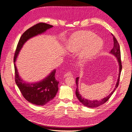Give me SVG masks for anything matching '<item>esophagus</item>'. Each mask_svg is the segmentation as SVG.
<instances>
[{
  "label": "esophagus",
  "mask_w": 132,
  "mask_h": 132,
  "mask_svg": "<svg viewBox=\"0 0 132 132\" xmlns=\"http://www.w3.org/2000/svg\"><path fill=\"white\" fill-rule=\"evenodd\" d=\"M65 77H73V74L71 72H67L65 75H64Z\"/></svg>",
  "instance_id": "obj_1"
}]
</instances>
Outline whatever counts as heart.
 Instances as JSON below:
<instances>
[{
  "mask_svg": "<svg viewBox=\"0 0 132 132\" xmlns=\"http://www.w3.org/2000/svg\"><path fill=\"white\" fill-rule=\"evenodd\" d=\"M95 36V34L90 31L76 32L68 42L67 49L69 52L77 53L84 48L80 53L81 59L84 61L90 60L99 53L103 46L102 39Z\"/></svg>",
  "mask_w": 132,
  "mask_h": 132,
  "instance_id": "1",
  "label": "heart"
}]
</instances>
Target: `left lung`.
I'll list each match as a JSON object with an SVG mask.
<instances>
[{
    "label": "left lung",
    "instance_id": "1",
    "mask_svg": "<svg viewBox=\"0 0 132 132\" xmlns=\"http://www.w3.org/2000/svg\"><path fill=\"white\" fill-rule=\"evenodd\" d=\"M111 34L113 36V39L114 43H113V47L112 48V49L111 50L110 53L112 54L113 55H114L116 57H117L119 65V73L118 79V81L117 82V84L116 85L115 88H114V90L111 92V93H110V94H109L107 97H104V98H103L100 101H97V100L91 101V100H88L87 99H86V98L83 97H82V96L79 94V92L78 90V82H79V78L78 77L76 78V84H77V89H76V92H75L76 96H77V98L80 101V102L83 104V105H84L85 106L90 108H94L98 107L101 105H103V104H104L105 102H106L108 101V100L111 97V96L113 94V93L115 91V90L117 88L118 86V85H119L121 69H122L120 46H119L118 42L116 38L112 34Z\"/></svg>",
    "mask_w": 132,
    "mask_h": 132
}]
</instances>
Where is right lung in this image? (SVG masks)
<instances>
[{
  "mask_svg": "<svg viewBox=\"0 0 132 132\" xmlns=\"http://www.w3.org/2000/svg\"><path fill=\"white\" fill-rule=\"evenodd\" d=\"M52 27V25L40 22L27 29L19 39L14 57V62H15L20 50L27 40L43 33ZM14 69L16 84L27 101L35 105H44L56 95L58 91V86L59 82L55 79V70H54L47 77L40 82L29 84L23 81L20 78L15 63Z\"/></svg>",
  "mask_w": 132,
  "mask_h": 132,
  "instance_id": "1",
  "label": "right lung"
}]
</instances>
